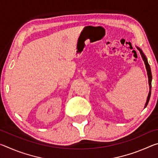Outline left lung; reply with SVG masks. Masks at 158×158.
Wrapping results in <instances>:
<instances>
[{
    "label": "left lung",
    "instance_id": "left-lung-1",
    "mask_svg": "<svg viewBox=\"0 0 158 158\" xmlns=\"http://www.w3.org/2000/svg\"><path fill=\"white\" fill-rule=\"evenodd\" d=\"M137 48L138 49V50L139 51V52L141 53V57L143 58V60L144 61V63H145V65H146V70H147V74H148V84H149V93H148V98H147V100H146V105H145V107L146 106L148 105V103L149 102L150 100V98H151V81H152V74H151V68H150V65L148 63V60H147V58H146L145 55L143 54V53L140 48H139L137 47Z\"/></svg>",
    "mask_w": 158,
    "mask_h": 158
}]
</instances>
